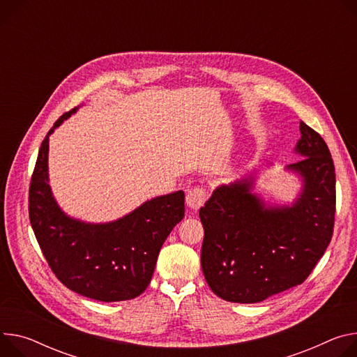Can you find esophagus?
I'll return each mask as SVG.
<instances>
[{
	"instance_id": "obj_1",
	"label": "esophagus",
	"mask_w": 357,
	"mask_h": 357,
	"mask_svg": "<svg viewBox=\"0 0 357 357\" xmlns=\"http://www.w3.org/2000/svg\"><path fill=\"white\" fill-rule=\"evenodd\" d=\"M206 198L208 193L204 188H193L186 193V204L190 209L198 211L201 206H204Z\"/></svg>"
}]
</instances>
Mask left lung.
I'll use <instances>...</instances> for the list:
<instances>
[{
	"instance_id": "8db88e82",
	"label": "left lung",
	"mask_w": 357,
	"mask_h": 357,
	"mask_svg": "<svg viewBox=\"0 0 357 357\" xmlns=\"http://www.w3.org/2000/svg\"><path fill=\"white\" fill-rule=\"evenodd\" d=\"M286 169L302 178L299 198L266 205L252 193L249 175L218 186L199 209L204 225L201 265L213 294L235 303H256L306 280L331 243L336 212V175L323 138L301 122Z\"/></svg>"
}]
</instances>
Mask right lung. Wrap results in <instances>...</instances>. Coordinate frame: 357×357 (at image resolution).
<instances>
[{
    "label": "right lung",
    "mask_w": 357,
    "mask_h": 357,
    "mask_svg": "<svg viewBox=\"0 0 357 357\" xmlns=\"http://www.w3.org/2000/svg\"><path fill=\"white\" fill-rule=\"evenodd\" d=\"M75 112L63 114L41 144L28 197L32 231L51 271L68 289L101 302L134 299L149 284L162 245L183 219L185 193L156 197L108 223L63 213L48 183V142L54 129Z\"/></svg>",
    "instance_id": "right-lung-1"
}]
</instances>
